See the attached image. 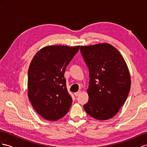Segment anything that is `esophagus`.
Returning a JSON list of instances; mask_svg holds the SVG:
<instances>
[{"label":"esophagus","mask_w":147,"mask_h":147,"mask_svg":"<svg viewBox=\"0 0 147 147\" xmlns=\"http://www.w3.org/2000/svg\"><path fill=\"white\" fill-rule=\"evenodd\" d=\"M81 94V91H78V92H75L74 93V95L76 96H78L79 95H80Z\"/></svg>","instance_id":"1"}]
</instances>
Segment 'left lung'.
I'll use <instances>...</instances> for the list:
<instances>
[{"instance_id":"obj_1","label":"left lung","mask_w":147,"mask_h":147,"mask_svg":"<svg viewBox=\"0 0 147 147\" xmlns=\"http://www.w3.org/2000/svg\"><path fill=\"white\" fill-rule=\"evenodd\" d=\"M80 51L90 78L84 110L97 120L111 119L125 103L130 91L127 64L117 49L109 43L81 46Z\"/></svg>"}]
</instances>
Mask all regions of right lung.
<instances>
[{
	"label": "right lung",
	"instance_id": "1",
	"mask_svg": "<svg viewBox=\"0 0 147 147\" xmlns=\"http://www.w3.org/2000/svg\"><path fill=\"white\" fill-rule=\"evenodd\" d=\"M80 46H47L37 52L28 72V96L45 119L55 121L65 116L72 104L65 72Z\"/></svg>",
	"mask_w": 147,
	"mask_h": 147
}]
</instances>
